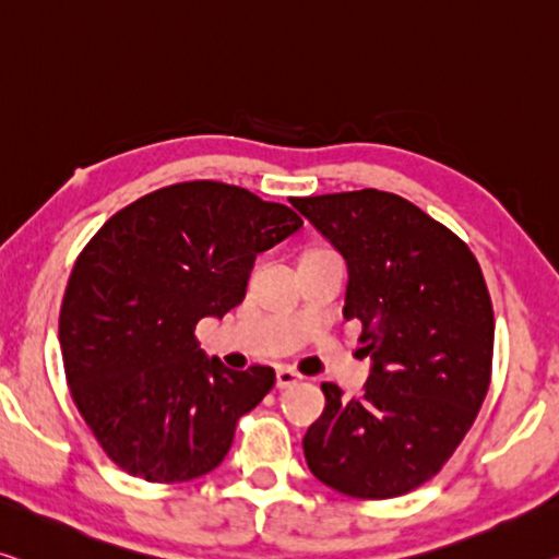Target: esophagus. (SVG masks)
Masks as SVG:
<instances>
[{
	"label": "esophagus",
	"mask_w": 559,
	"mask_h": 559,
	"mask_svg": "<svg viewBox=\"0 0 559 559\" xmlns=\"http://www.w3.org/2000/svg\"><path fill=\"white\" fill-rule=\"evenodd\" d=\"M299 380H302V374L295 372V369H289V367L277 369V390H287V388H292V384H297Z\"/></svg>",
	"instance_id": "34e87169"
}]
</instances>
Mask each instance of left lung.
Here are the masks:
<instances>
[{
	"label": "left lung",
	"mask_w": 559,
	"mask_h": 559,
	"mask_svg": "<svg viewBox=\"0 0 559 559\" xmlns=\"http://www.w3.org/2000/svg\"><path fill=\"white\" fill-rule=\"evenodd\" d=\"M347 262L345 320L362 324L372 372L359 397L324 382L302 448L342 495L388 500L427 483L465 440L492 374L495 314L469 247L397 194L295 197Z\"/></svg>",
	"instance_id": "8db88e82"
}]
</instances>
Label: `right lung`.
Listing matches in <instances>:
<instances>
[{
	"label": "right lung",
	"mask_w": 559,
	"mask_h": 559,
	"mask_svg": "<svg viewBox=\"0 0 559 559\" xmlns=\"http://www.w3.org/2000/svg\"><path fill=\"white\" fill-rule=\"evenodd\" d=\"M297 212L225 182H179L127 204L76 257L59 309L72 400L117 467L187 483L225 460L274 369H227L194 337L245 299L257 254Z\"/></svg>",
	"instance_id": "1"
}]
</instances>
